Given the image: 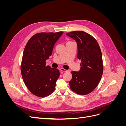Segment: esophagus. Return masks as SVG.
<instances>
[{"label": "esophagus", "instance_id": "34e87169", "mask_svg": "<svg viewBox=\"0 0 126 126\" xmlns=\"http://www.w3.org/2000/svg\"><path fill=\"white\" fill-rule=\"evenodd\" d=\"M60 71H63V72H67V71H68V70H67L64 69V68H61L60 69Z\"/></svg>", "mask_w": 126, "mask_h": 126}]
</instances>
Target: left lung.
Returning a JSON list of instances; mask_svg holds the SVG:
<instances>
[{"mask_svg":"<svg viewBox=\"0 0 126 126\" xmlns=\"http://www.w3.org/2000/svg\"><path fill=\"white\" fill-rule=\"evenodd\" d=\"M66 35L77 44V58L81 60L80 69L72 71L69 81L71 89L76 94L86 95L96 88L103 73V63L100 48L97 40L88 33L72 32Z\"/></svg>","mask_w":126,"mask_h":126,"instance_id":"obj_1","label":"left lung"}]
</instances>
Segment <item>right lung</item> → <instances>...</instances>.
<instances>
[{"instance_id":"1","label":"right lung","mask_w":126,"mask_h":126,"mask_svg":"<svg viewBox=\"0 0 126 126\" xmlns=\"http://www.w3.org/2000/svg\"><path fill=\"white\" fill-rule=\"evenodd\" d=\"M63 33H38L26 45L21 62V75L27 87L36 96L47 97L55 89L59 71L46 66V61L51 55L55 43Z\"/></svg>"}]
</instances>
